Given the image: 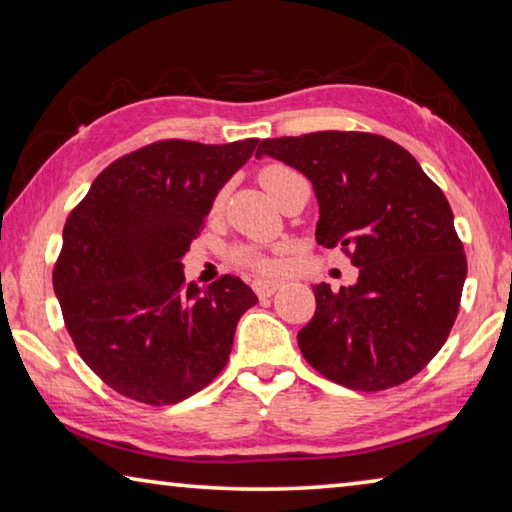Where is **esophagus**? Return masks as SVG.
<instances>
[{
  "instance_id": "esophagus-1",
  "label": "esophagus",
  "mask_w": 512,
  "mask_h": 512,
  "mask_svg": "<svg viewBox=\"0 0 512 512\" xmlns=\"http://www.w3.org/2000/svg\"><path fill=\"white\" fill-rule=\"evenodd\" d=\"M282 287V282H277V280H257L255 284H253V289H255V293L259 298H268V296H273V293Z\"/></svg>"
}]
</instances>
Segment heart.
Wrapping results in <instances>:
<instances>
[{"label":"heart","instance_id":"1","mask_svg":"<svg viewBox=\"0 0 512 512\" xmlns=\"http://www.w3.org/2000/svg\"><path fill=\"white\" fill-rule=\"evenodd\" d=\"M293 176H298V173L289 167H284V164H266V167L259 171V183H262L266 194L275 201V196L280 194L282 185ZM214 205H221V196H216ZM232 257H235V262L239 266H244L248 271L259 273V275H271L275 271H280V259L275 255L259 253V250H253V248H237Z\"/></svg>","mask_w":512,"mask_h":512}]
</instances>
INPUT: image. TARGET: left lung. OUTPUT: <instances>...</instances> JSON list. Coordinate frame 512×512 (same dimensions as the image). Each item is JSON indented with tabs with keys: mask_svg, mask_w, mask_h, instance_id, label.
Instances as JSON below:
<instances>
[{
	"mask_svg": "<svg viewBox=\"0 0 512 512\" xmlns=\"http://www.w3.org/2000/svg\"><path fill=\"white\" fill-rule=\"evenodd\" d=\"M271 155L311 180L316 241L341 246L359 280L314 287L316 314L298 332L311 368L352 391H386L418 375L443 348L467 275L454 214L418 160L393 140L320 131L264 140Z\"/></svg>",
	"mask_w": 512,
	"mask_h": 512,
	"instance_id": "8db88e82",
	"label": "left lung"
}]
</instances>
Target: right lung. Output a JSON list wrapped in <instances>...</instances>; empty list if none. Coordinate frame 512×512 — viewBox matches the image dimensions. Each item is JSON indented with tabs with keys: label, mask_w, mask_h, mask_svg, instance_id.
Wrapping results in <instances>:
<instances>
[{
	"label": "right lung",
	"mask_w": 512,
	"mask_h": 512,
	"mask_svg": "<svg viewBox=\"0 0 512 512\" xmlns=\"http://www.w3.org/2000/svg\"><path fill=\"white\" fill-rule=\"evenodd\" d=\"M257 142L142 146L108 164L69 212L54 266L65 327L94 375L128 400L183 402L228 363L257 296L235 275L187 284L183 257Z\"/></svg>",
	"instance_id": "obj_1"
}]
</instances>
